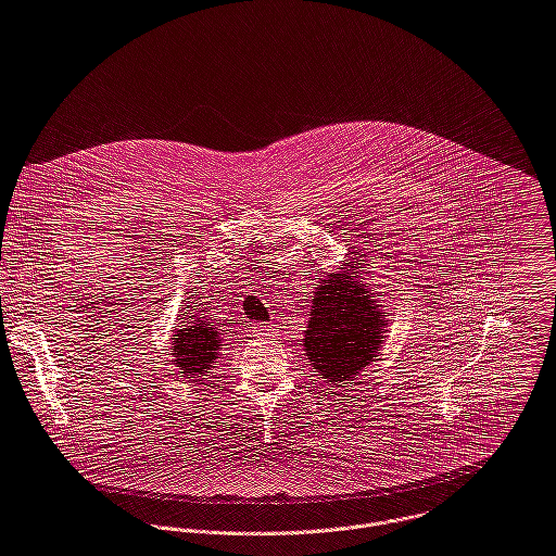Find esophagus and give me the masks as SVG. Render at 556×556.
<instances>
[{"instance_id": "1", "label": "esophagus", "mask_w": 556, "mask_h": 556, "mask_svg": "<svg viewBox=\"0 0 556 556\" xmlns=\"http://www.w3.org/2000/svg\"><path fill=\"white\" fill-rule=\"evenodd\" d=\"M252 332H254V337H258V339H274V337H276V328H274L271 324L256 326Z\"/></svg>"}]
</instances>
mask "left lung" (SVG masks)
I'll return each mask as SVG.
<instances>
[{
    "label": "left lung",
    "mask_w": 556,
    "mask_h": 556,
    "mask_svg": "<svg viewBox=\"0 0 556 556\" xmlns=\"http://www.w3.org/2000/svg\"><path fill=\"white\" fill-rule=\"evenodd\" d=\"M361 271L363 263L352 258L317 285L302 339L311 365L332 388L354 383V377L369 367L388 326L377 293L365 285Z\"/></svg>",
    "instance_id": "1"
}]
</instances>
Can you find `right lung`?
Instances as JSON below:
<instances>
[{"mask_svg": "<svg viewBox=\"0 0 556 556\" xmlns=\"http://www.w3.org/2000/svg\"><path fill=\"white\" fill-rule=\"evenodd\" d=\"M184 324L186 326H179L175 330L173 363L181 369V377H202L204 372H208L213 361L217 358V352L222 350L219 332L217 328H211L204 317H195L193 321Z\"/></svg>", "mask_w": 556, "mask_h": 556, "instance_id": "add662e5", "label": "right lung"}]
</instances>
